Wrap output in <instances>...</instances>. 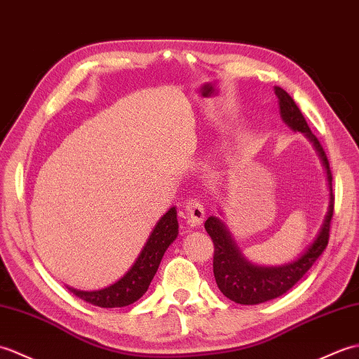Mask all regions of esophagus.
<instances>
[{
    "instance_id": "34e87169",
    "label": "esophagus",
    "mask_w": 359,
    "mask_h": 359,
    "mask_svg": "<svg viewBox=\"0 0 359 359\" xmlns=\"http://www.w3.org/2000/svg\"><path fill=\"white\" fill-rule=\"evenodd\" d=\"M186 215H187V222L190 226H201L205 212H204V205L200 201V198L192 196L189 198L186 203Z\"/></svg>"
}]
</instances>
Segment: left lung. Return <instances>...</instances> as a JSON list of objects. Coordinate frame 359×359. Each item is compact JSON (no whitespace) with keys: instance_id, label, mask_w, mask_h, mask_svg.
<instances>
[{"instance_id":"8db88e82","label":"left lung","mask_w":359,"mask_h":359,"mask_svg":"<svg viewBox=\"0 0 359 359\" xmlns=\"http://www.w3.org/2000/svg\"><path fill=\"white\" fill-rule=\"evenodd\" d=\"M275 93L280 98L281 116L293 130H299L306 133L313 142L323 163L327 169L329 184L332 186V172L329 165L327 155L321 146L320 140L310 132L304 115L301 114L299 107L294 104L293 98L281 87H275ZM333 207H335V195L330 194V205L327 217L323 224L320 235H318L313 244L309 247L307 252L297 261L290 262L281 267H258L247 262L241 253L238 252L232 238L229 236L224 224L215 217H210L205 221V230L210 235L215 252H213V275L217 280L218 289L224 297L232 299L238 304L253 306L259 302H266L273 298L281 297L283 293L290 290L307 270L315 264L329 244L330 236V222L333 217Z\"/></svg>"}]
</instances>
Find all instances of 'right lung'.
I'll return each mask as SVG.
<instances>
[{
	"instance_id": "obj_1",
	"label": "right lung",
	"mask_w": 359,
	"mask_h": 359,
	"mask_svg": "<svg viewBox=\"0 0 359 359\" xmlns=\"http://www.w3.org/2000/svg\"><path fill=\"white\" fill-rule=\"evenodd\" d=\"M177 235V210H175V207H172V209L158 221L152 235L149 236L144 249L141 250L138 259L135 261L132 269L121 278V280L112 285H109L106 289L95 292H81L70 287L67 289L79 299L98 307L114 309L133 304L135 301H138L142 294L147 292L149 285L152 283L156 273L159 262L163 259L164 252L167 250V247L175 241Z\"/></svg>"
}]
</instances>
